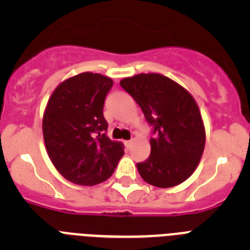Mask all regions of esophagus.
<instances>
[{
    "label": "esophagus",
    "mask_w": 250,
    "mask_h": 250,
    "mask_svg": "<svg viewBox=\"0 0 250 250\" xmlns=\"http://www.w3.org/2000/svg\"><path fill=\"white\" fill-rule=\"evenodd\" d=\"M132 144H134V140H126V141H125V145H126L127 147H131Z\"/></svg>",
    "instance_id": "esophagus-1"
}]
</instances>
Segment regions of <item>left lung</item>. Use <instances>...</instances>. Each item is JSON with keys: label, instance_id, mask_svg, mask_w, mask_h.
<instances>
[{"label": "left lung", "instance_id": "8db88e82", "mask_svg": "<svg viewBox=\"0 0 250 250\" xmlns=\"http://www.w3.org/2000/svg\"><path fill=\"white\" fill-rule=\"evenodd\" d=\"M120 85L154 127L151 152L139 163V174L158 188L182 184L195 171L205 146V127L198 104L182 85L160 74L125 77Z\"/></svg>", "mask_w": 250, "mask_h": 250}]
</instances>
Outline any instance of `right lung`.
I'll use <instances>...</instances> for the list:
<instances>
[{"label":"right lung","mask_w":250,"mask_h":250,"mask_svg":"<svg viewBox=\"0 0 250 250\" xmlns=\"http://www.w3.org/2000/svg\"><path fill=\"white\" fill-rule=\"evenodd\" d=\"M112 83L101 74L83 72L62 81L47 101L42 119L46 151L57 171L74 184L105 182L124 155L123 143L105 134L103 109Z\"/></svg>","instance_id":"obj_1"}]
</instances>
